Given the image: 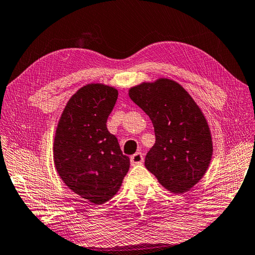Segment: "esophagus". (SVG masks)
Returning a JSON list of instances; mask_svg holds the SVG:
<instances>
[{"instance_id":"1","label":"esophagus","mask_w":255,"mask_h":255,"mask_svg":"<svg viewBox=\"0 0 255 255\" xmlns=\"http://www.w3.org/2000/svg\"><path fill=\"white\" fill-rule=\"evenodd\" d=\"M143 161V155L141 152H136L130 157V163L131 165H140Z\"/></svg>"}]
</instances>
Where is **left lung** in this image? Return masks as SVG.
I'll use <instances>...</instances> for the list:
<instances>
[{
	"label": "left lung",
	"instance_id": "obj_1",
	"mask_svg": "<svg viewBox=\"0 0 255 255\" xmlns=\"http://www.w3.org/2000/svg\"><path fill=\"white\" fill-rule=\"evenodd\" d=\"M129 97L154 126L156 141L146 155V168L168 191H189L204 176L213 152L201 109L182 86L169 79L143 82L131 88Z\"/></svg>",
	"mask_w": 255,
	"mask_h": 255
}]
</instances>
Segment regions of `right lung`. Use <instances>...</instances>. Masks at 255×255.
Masks as SVG:
<instances>
[{
	"mask_svg": "<svg viewBox=\"0 0 255 255\" xmlns=\"http://www.w3.org/2000/svg\"><path fill=\"white\" fill-rule=\"evenodd\" d=\"M118 98L113 87L92 83L73 95L54 137L55 168L67 186L94 204L109 201L122 186L130 160L110 133L107 120Z\"/></svg>",
	"mask_w": 255,
	"mask_h": 255,
	"instance_id": "1",
	"label": "right lung"
}]
</instances>
